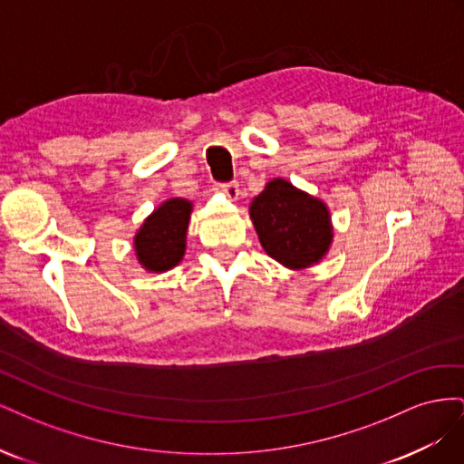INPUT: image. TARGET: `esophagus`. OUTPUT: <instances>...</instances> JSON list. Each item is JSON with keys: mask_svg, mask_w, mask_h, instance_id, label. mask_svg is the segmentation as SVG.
Instances as JSON below:
<instances>
[{"mask_svg": "<svg viewBox=\"0 0 464 464\" xmlns=\"http://www.w3.org/2000/svg\"><path fill=\"white\" fill-rule=\"evenodd\" d=\"M222 191L228 195L230 199H237V195H240V184L237 181H228V184H222Z\"/></svg>", "mask_w": 464, "mask_h": 464, "instance_id": "esophagus-1", "label": "esophagus"}]
</instances>
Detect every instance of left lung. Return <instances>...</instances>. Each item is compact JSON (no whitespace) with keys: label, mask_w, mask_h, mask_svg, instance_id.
<instances>
[{"label":"left lung","mask_w":464,"mask_h":464,"mask_svg":"<svg viewBox=\"0 0 464 464\" xmlns=\"http://www.w3.org/2000/svg\"><path fill=\"white\" fill-rule=\"evenodd\" d=\"M263 249L290 269H304L329 251L333 230L325 203L294 188L286 179H273L251 201Z\"/></svg>","instance_id":"8db88e82"}]
</instances>
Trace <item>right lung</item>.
<instances>
[{
  "label": "right lung",
  "mask_w": 464,
  "mask_h": 464,
  "mask_svg": "<svg viewBox=\"0 0 464 464\" xmlns=\"http://www.w3.org/2000/svg\"><path fill=\"white\" fill-rule=\"evenodd\" d=\"M191 203L168 199L143 222L135 236L137 259L147 271L162 273L176 266L186 251Z\"/></svg>",
  "instance_id": "obj_1"
}]
</instances>
